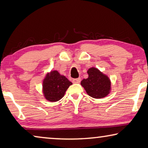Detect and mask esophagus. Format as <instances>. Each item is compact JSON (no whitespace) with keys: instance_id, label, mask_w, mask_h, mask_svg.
<instances>
[{"instance_id":"obj_1","label":"esophagus","mask_w":148,"mask_h":148,"mask_svg":"<svg viewBox=\"0 0 148 148\" xmlns=\"http://www.w3.org/2000/svg\"><path fill=\"white\" fill-rule=\"evenodd\" d=\"M80 81H81V78H76V79H74L73 80H72V82L74 84H79Z\"/></svg>"}]
</instances>
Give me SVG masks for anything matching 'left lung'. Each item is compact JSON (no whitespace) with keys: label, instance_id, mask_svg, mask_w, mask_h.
Returning <instances> with one entry per match:
<instances>
[{"label":"left lung","instance_id":"obj_1","mask_svg":"<svg viewBox=\"0 0 148 148\" xmlns=\"http://www.w3.org/2000/svg\"><path fill=\"white\" fill-rule=\"evenodd\" d=\"M87 74L88 77L81 82L87 95L95 99L106 97L111 91V82L108 76L95 67L89 69Z\"/></svg>","mask_w":148,"mask_h":148}]
</instances>
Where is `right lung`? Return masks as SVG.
I'll return each mask as SVG.
<instances>
[{
    "instance_id": "add662e5",
    "label": "right lung",
    "mask_w": 148,
    "mask_h": 148,
    "mask_svg": "<svg viewBox=\"0 0 148 148\" xmlns=\"http://www.w3.org/2000/svg\"><path fill=\"white\" fill-rule=\"evenodd\" d=\"M72 84L57 71L48 72L42 83V92L45 99L51 102H57L64 97L65 92Z\"/></svg>"
}]
</instances>
